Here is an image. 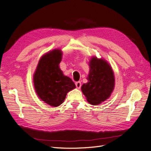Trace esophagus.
Listing matches in <instances>:
<instances>
[{"label":"esophagus","instance_id":"1","mask_svg":"<svg viewBox=\"0 0 151 151\" xmlns=\"http://www.w3.org/2000/svg\"><path fill=\"white\" fill-rule=\"evenodd\" d=\"M76 87L77 88H81V81H77V82H76Z\"/></svg>","mask_w":151,"mask_h":151}]
</instances>
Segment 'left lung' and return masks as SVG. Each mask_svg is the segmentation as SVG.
<instances>
[{"label":"left lung","mask_w":151,"mask_h":151,"mask_svg":"<svg viewBox=\"0 0 151 151\" xmlns=\"http://www.w3.org/2000/svg\"><path fill=\"white\" fill-rule=\"evenodd\" d=\"M88 82L81 87L87 101L93 105L107 99L115 86V77L112 68L103 59L93 57L89 62Z\"/></svg>","instance_id":"left-lung-1"}]
</instances>
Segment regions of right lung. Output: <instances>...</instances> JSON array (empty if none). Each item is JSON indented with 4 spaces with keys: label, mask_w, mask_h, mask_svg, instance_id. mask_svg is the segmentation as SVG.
<instances>
[{
    "label": "right lung",
    "mask_w": 151,
    "mask_h": 151,
    "mask_svg": "<svg viewBox=\"0 0 151 151\" xmlns=\"http://www.w3.org/2000/svg\"><path fill=\"white\" fill-rule=\"evenodd\" d=\"M62 53L54 50L43 55L34 74V86L39 98L52 106H58L68 91L76 88L72 79L63 74L59 68Z\"/></svg>",
    "instance_id": "add662e5"
}]
</instances>
